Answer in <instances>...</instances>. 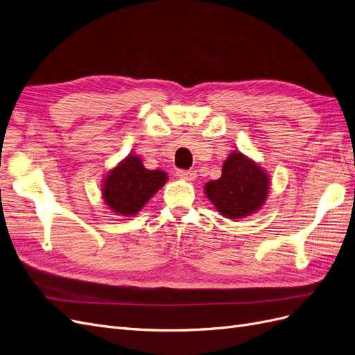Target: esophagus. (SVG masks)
<instances>
[{
	"label": "esophagus",
	"instance_id": "esophagus-1",
	"mask_svg": "<svg viewBox=\"0 0 355 355\" xmlns=\"http://www.w3.org/2000/svg\"><path fill=\"white\" fill-rule=\"evenodd\" d=\"M176 175L180 178V179H185V180H194L197 178V173L196 171L192 170H184V168H179L176 171Z\"/></svg>",
	"mask_w": 355,
	"mask_h": 355
}]
</instances>
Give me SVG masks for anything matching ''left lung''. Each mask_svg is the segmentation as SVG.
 I'll return each mask as SVG.
<instances>
[{"instance_id":"obj_1","label":"left lung","mask_w":355,"mask_h":355,"mask_svg":"<svg viewBox=\"0 0 355 355\" xmlns=\"http://www.w3.org/2000/svg\"><path fill=\"white\" fill-rule=\"evenodd\" d=\"M265 171L241 153H232L223 163L222 176L206 185V196L223 216L241 219L263 206L268 194Z\"/></svg>"}]
</instances>
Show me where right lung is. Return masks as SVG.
Wrapping results in <instances>:
<instances>
[{
  "mask_svg": "<svg viewBox=\"0 0 355 355\" xmlns=\"http://www.w3.org/2000/svg\"><path fill=\"white\" fill-rule=\"evenodd\" d=\"M166 180L164 171L146 170L141 159L130 155L106 178L103 198L106 206L116 213L124 216L136 214Z\"/></svg>",
  "mask_w": 355,
  "mask_h": 355,
  "instance_id": "obj_1",
  "label": "right lung"
}]
</instances>
